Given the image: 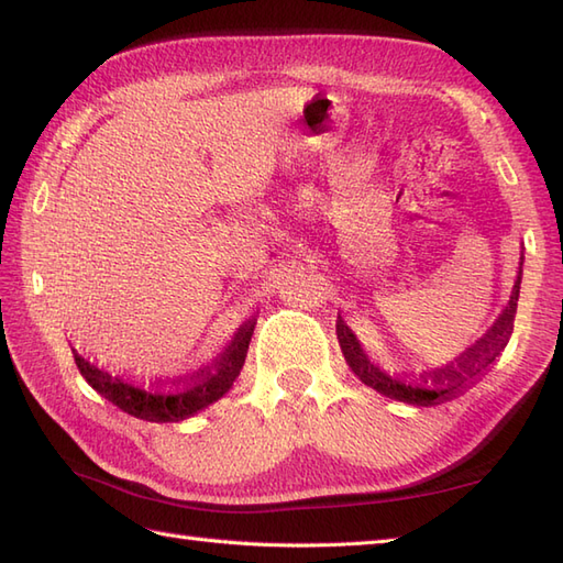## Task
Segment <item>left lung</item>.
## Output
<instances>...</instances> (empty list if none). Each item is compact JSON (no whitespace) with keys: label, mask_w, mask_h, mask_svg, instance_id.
Returning a JSON list of instances; mask_svg holds the SVG:
<instances>
[{"label":"left lung","mask_w":563,"mask_h":563,"mask_svg":"<svg viewBox=\"0 0 563 563\" xmlns=\"http://www.w3.org/2000/svg\"><path fill=\"white\" fill-rule=\"evenodd\" d=\"M522 266V261H520ZM518 292H520V273L518 280L514 285V295L511 302L501 311V317L496 319V323L485 333V338H479L477 345L463 352V357L459 364H449V367L437 369L431 374L422 376H388L382 372L376 364L369 362V357L364 355V350L360 347L357 338L352 335V331L343 323V319L338 317V341H341L343 355L350 364V369L355 372L364 384L372 386L378 394H384L388 398H396L402 402H415V405H431L437 400H443L453 396L467 378H473L482 369L492 364L499 352L506 347L508 338L514 333V321H516V309H518Z\"/></svg>","instance_id":"left-lung-1"}]
</instances>
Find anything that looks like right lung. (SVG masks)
Segmentation results:
<instances>
[{
  "instance_id": "right-lung-1",
  "label": "right lung",
  "mask_w": 563,
  "mask_h": 563,
  "mask_svg": "<svg viewBox=\"0 0 563 563\" xmlns=\"http://www.w3.org/2000/svg\"><path fill=\"white\" fill-rule=\"evenodd\" d=\"M254 323L256 321L244 323L242 329L234 333V341L228 345L225 352H222V357L216 362L213 369L196 374L187 378V382H173L169 386L141 384L132 382V378L114 376L100 369L98 364L84 360L74 347L71 355L86 382L93 386L100 396L114 402L120 410L148 422H175L199 412L206 405H211L228 394L234 378L240 376L246 350H250Z\"/></svg>"
}]
</instances>
